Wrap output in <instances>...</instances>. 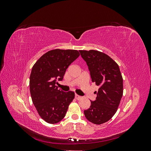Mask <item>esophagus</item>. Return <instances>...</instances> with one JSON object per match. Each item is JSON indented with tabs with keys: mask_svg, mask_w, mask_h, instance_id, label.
Returning a JSON list of instances; mask_svg holds the SVG:
<instances>
[{
	"mask_svg": "<svg viewBox=\"0 0 151 151\" xmlns=\"http://www.w3.org/2000/svg\"><path fill=\"white\" fill-rule=\"evenodd\" d=\"M75 98L77 99V100H79L82 98V96H79L78 94H75Z\"/></svg>",
	"mask_w": 151,
	"mask_h": 151,
	"instance_id": "obj_1",
	"label": "esophagus"
}]
</instances>
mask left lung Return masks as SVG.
Instances as JSON below:
<instances>
[{"mask_svg":"<svg viewBox=\"0 0 151 151\" xmlns=\"http://www.w3.org/2000/svg\"><path fill=\"white\" fill-rule=\"evenodd\" d=\"M88 66L93 83L99 88L97 97L91 101L90 108L84 110L86 118L100 125L115 115L123 96V78L117 63L106 54L97 50H79Z\"/></svg>","mask_w":151,"mask_h":151,"instance_id":"1","label":"left lung"}]
</instances>
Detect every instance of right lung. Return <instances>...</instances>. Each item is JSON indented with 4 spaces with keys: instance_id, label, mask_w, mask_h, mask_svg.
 <instances>
[{
    "instance_id": "right-lung-1",
    "label": "right lung",
    "mask_w": 151,
    "mask_h": 151,
    "mask_svg": "<svg viewBox=\"0 0 151 151\" xmlns=\"http://www.w3.org/2000/svg\"><path fill=\"white\" fill-rule=\"evenodd\" d=\"M79 55L76 50H52L43 55L32 68L29 77L32 101L41 118L48 123L60 122L75 97L73 91L63 92L55 84L62 81L68 67Z\"/></svg>"
}]
</instances>
